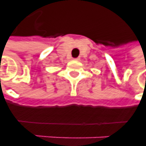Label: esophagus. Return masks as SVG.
<instances>
[{
    "label": "esophagus",
    "mask_w": 146,
    "mask_h": 146,
    "mask_svg": "<svg viewBox=\"0 0 146 146\" xmlns=\"http://www.w3.org/2000/svg\"><path fill=\"white\" fill-rule=\"evenodd\" d=\"M73 60H79V58H78V57H77V58H74Z\"/></svg>",
    "instance_id": "esophagus-1"
}]
</instances>
